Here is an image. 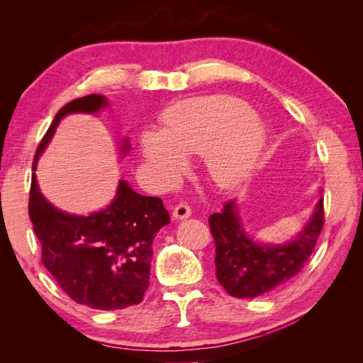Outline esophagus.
Listing matches in <instances>:
<instances>
[{"instance_id":"34e87169","label":"esophagus","mask_w":363,"mask_h":363,"mask_svg":"<svg viewBox=\"0 0 363 363\" xmlns=\"http://www.w3.org/2000/svg\"><path fill=\"white\" fill-rule=\"evenodd\" d=\"M192 215L191 207L186 203H180L174 207L172 211V218L174 219H188Z\"/></svg>"}]
</instances>
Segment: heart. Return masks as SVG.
Listing matches in <instances>:
<instances>
[{
    "label": "heart",
    "mask_w": 363,
    "mask_h": 363,
    "mask_svg": "<svg viewBox=\"0 0 363 363\" xmlns=\"http://www.w3.org/2000/svg\"><path fill=\"white\" fill-rule=\"evenodd\" d=\"M140 155L172 183L188 168V156L201 155L218 186L233 188L255 171L265 151L267 128L252 108L233 96H192L171 106L163 128L140 135Z\"/></svg>",
    "instance_id": "1"
}]
</instances>
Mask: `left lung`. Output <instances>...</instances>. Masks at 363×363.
Masks as SVG:
<instances>
[{
	"mask_svg": "<svg viewBox=\"0 0 363 363\" xmlns=\"http://www.w3.org/2000/svg\"><path fill=\"white\" fill-rule=\"evenodd\" d=\"M323 194V191H320ZM323 195L301 228L286 242H260L240 216L238 200L208 218L216 245L215 267L219 284L236 298H255L289 281L311 257L324 224Z\"/></svg>",
	"mask_w": 363,
	"mask_h": 363,
	"instance_id": "left-lung-1",
	"label": "left lung"
}]
</instances>
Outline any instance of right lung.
Masks as SVG:
<instances>
[{"label":"right lung","instance_id":"obj_1","mask_svg":"<svg viewBox=\"0 0 363 363\" xmlns=\"http://www.w3.org/2000/svg\"><path fill=\"white\" fill-rule=\"evenodd\" d=\"M107 106V98L96 94L63 106L40 142L33 171L65 116L96 115ZM118 148L121 156H127L130 139H121ZM28 213L42 244L43 267L74 301L100 311L125 309L142 301L150 284L152 240L169 224L160 199L140 195L127 180H119L111 204L77 215L54 207L33 174Z\"/></svg>","mask_w":363,"mask_h":363}]
</instances>
